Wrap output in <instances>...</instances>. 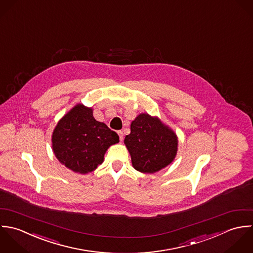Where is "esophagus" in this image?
I'll return each mask as SVG.
<instances>
[{"instance_id":"obj_1","label":"esophagus","mask_w":253,"mask_h":253,"mask_svg":"<svg viewBox=\"0 0 253 253\" xmlns=\"http://www.w3.org/2000/svg\"><path fill=\"white\" fill-rule=\"evenodd\" d=\"M117 134L119 136V140L122 142L123 141V132L122 131H117Z\"/></svg>"}]
</instances>
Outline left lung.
<instances>
[{
    "instance_id": "left-lung-1",
    "label": "left lung",
    "mask_w": 253,
    "mask_h": 253,
    "mask_svg": "<svg viewBox=\"0 0 253 253\" xmlns=\"http://www.w3.org/2000/svg\"><path fill=\"white\" fill-rule=\"evenodd\" d=\"M124 144L133 167L142 173H155L169 165L178 150V138L157 117L141 113L131 123V133Z\"/></svg>"
}]
</instances>
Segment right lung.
I'll return each mask as SVG.
<instances>
[{"label":"right lung","mask_w":253,"mask_h":253,"mask_svg":"<svg viewBox=\"0 0 253 253\" xmlns=\"http://www.w3.org/2000/svg\"><path fill=\"white\" fill-rule=\"evenodd\" d=\"M119 142L118 135L93 116V108L78 103L57 123L52 151L57 160L80 174L94 171L103 161L107 149Z\"/></svg>","instance_id":"obj_1"}]
</instances>
